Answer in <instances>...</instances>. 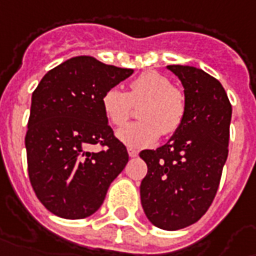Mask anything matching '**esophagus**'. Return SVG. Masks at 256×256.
<instances>
[{
  "label": "esophagus",
  "mask_w": 256,
  "mask_h": 256,
  "mask_svg": "<svg viewBox=\"0 0 256 256\" xmlns=\"http://www.w3.org/2000/svg\"><path fill=\"white\" fill-rule=\"evenodd\" d=\"M128 156H130V157H137L138 156V152L136 150V149H133V148H128Z\"/></svg>",
  "instance_id": "34e87169"
}]
</instances>
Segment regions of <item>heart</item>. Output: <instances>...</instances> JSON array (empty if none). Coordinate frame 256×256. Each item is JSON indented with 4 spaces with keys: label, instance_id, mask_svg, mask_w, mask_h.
I'll list each match as a JSON object with an SVG mask.
<instances>
[{
    "label": "heart",
    "instance_id": "1",
    "mask_svg": "<svg viewBox=\"0 0 256 256\" xmlns=\"http://www.w3.org/2000/svg\"><path fill=\"white\" fill-rule=\"evenodd\" d=\"M140 103H142L137 111L140 120L128 123L116 132L118 140L126 146H150L162 133L171 136L180 128L186 114V96L157 72L148 70L136 77L128 94L114 86L102 98L104 115L115 126L126 122L132 104Z\"/></svg>",
    "mask_w": 256,
    "mask_h": 256
}]
</instances>
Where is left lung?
<instances>
[{"mask_svg":"<svg viewBox=\"0 0 256 256\" xmlns=\"http://www.w3.org/2000/svg\"><path fill=\"white\" fill-rule=\"evenodd\" d=\"M186 96L180 128L156 150H142L148 166L141 205L148 220L164 230L194 224L214 200L226 157L232 106L214 77L194 66L170 65Z\"/></svg>","mask_w":256,"mask_h":256,"instance_id":"left-lung-1","label":"left lung"}]
</instances>
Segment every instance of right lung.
<instances>
[{
  "instance_id": "add662e5",
  "label": "right lung",
  "mask_w": 256,
  "mask_h": 256,
  "mask_svg": "<svg viewBox=\"0 0 256 256\" xmlns=\"http://www.w3.org/2000/svg\"><path fill=\"white\" fill-rule=\"evenodd\" d=\"M133 72L74 56L47 72L34 90L26 136L28 175L52 214L68 220L94 214L128 164L126 146L114 137L102 98ZM96 143L106 149L90 151Z\"/></svg>"
}]
</instances>
